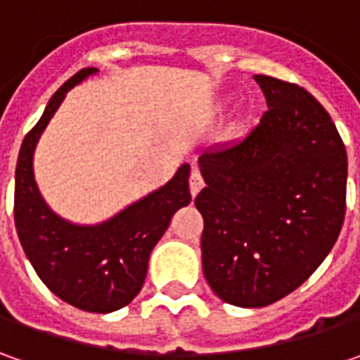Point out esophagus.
I'll use <instances>...</instances> for the list:
<instances>
[{"label":"esophagus","mask_w":360,"mask_h":360,"mask_svg":"<svg viewBox=\"0 0 360 360\" xmlns=\"http://www.w3.org/2000/svg\"><path fill=\"white\" fill-rule=\"evenodd\" d=\"M202 188H204V178H202L200 170H192V174H190V194L196 196Z\"/></svg>","instance_id":"34e87169"}]
</instances>
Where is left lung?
Listing matches in <instances>:
<instances>
[{
  "instance_id": "8db88e82",
  "label": "left lung",
  "mask_w": 360,
  "mask_h": 360,
  "mask_svg": "<svg viewBox=\"0 0 360 360\" xmlns=\"http://www.w3.org/2000/svg\"><path fill=\"white\" fill-rule=\"evenodd\" d=\"M269 110L242 140L198 160L206 188L202 269L229 304L266 307L330 252L347 210V150L321 102L297 84L255 76Z\"/></svg>"
}]
</instances>
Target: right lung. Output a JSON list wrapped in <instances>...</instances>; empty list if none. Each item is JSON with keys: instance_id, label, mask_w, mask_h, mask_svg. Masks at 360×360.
Here are the masks:
<instances>
[{"instance_id": "obj_1", "label": "right lung", "mask_w": 360, "mask_h": 360, "mask_svg": "<svg viewBox=\"0 0 360 360\" xmlns=\"http://www.w3.org/2000/svg\"><path fill=\"white\" fill-rule=\"evenodd\" d=\"M96 72V68H84L70 77L23 138L15 168L13 218L32 266L56 297L82 311L112 312L140 292L152 248L166 232L174 212L188 206L192 196L188 188L190 166L184 164L166 186L98 226H77L49 210L34 180L35 144L65 94Z\"/></svg>"}]
</instances>
